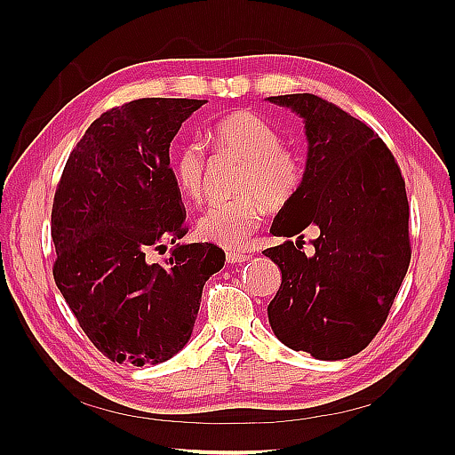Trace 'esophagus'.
<instances>
[{
    "mask_svg": "<svg viewBox=\"0 0 455 455\" xmlns=\"http://www.w3.org/2000/svg\"><path fill=\"white\" fill-rule=\"evenodd\" d=\"M251 254L246 252H228V261L229 264H243V261H249Z\"/></svg>",
    "mask_w": 455,
    "mask_h": 455,
    "instance_id": "34e87169",
    "label": "esophagus"
}]
</instances>
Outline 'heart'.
<instances>
[{
	"label": "heart",
	"mask_w": 455,
	"mask_h": 455,
	"mask_svg": "<svg viewBox=\"0 0 455 455\" xmlns=\"http://www.w3.org/2000/svg\"><path fill=\"white\" fill-rule=\"evenodd\" d=\"M209 140L218 154L243 161L235 184L241 196L211 204L197 220V233L226 249H239L259 228L266 206L279 211L296 197L304 161L292 146L281 142V132L269 121L244 109L220 119ZM206 167L209 159L201 142L188 140L174 151L172 176L186 197H203Z\"/></svg>",
	"instance_id": "obj_1"
}]
</instances>
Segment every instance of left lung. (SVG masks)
Returning a JSON list of instances; mask_svg holds the SVG:
<instances>
[{"label":"left lung","instance_id":"1","mask_svg":"<svg viewBox=\"0 0 455 455\" xmlns=\"http://www.w3.org/2000/svg\"><path fill=\"white\" fill-rule=\"evenodd\" d=\"M267 100L304 117L309 142L304 180L271 229L277 237L307 225L322 231L309 257L303 236L264 251L283 273L269 324L294 351L347 359L387 321L410 266L404 178L378 132L339 106L309 92Z\"/></svg>","mask_w":455,"mask_h":455}]
</instances>
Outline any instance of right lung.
<instances>
[{"mask_svg":"<svg viewBox=\"0 0 455 455\" xmlns=\"http://www.w3.org/2000/svg\"><path fill=\"white\" fill-rule=\"evenodd\" d=\"M204 102L139 99L108 109L72 149L54 191V283L114 363L157 364L180 351L204 283L224 267L212 243L176 244L163 264L149 261L188 233L169 148Z\"/></svg>","mask_w":455,"mask_h":455,"instance_id":"add662e5","label":"right lung"}]
</instances>
